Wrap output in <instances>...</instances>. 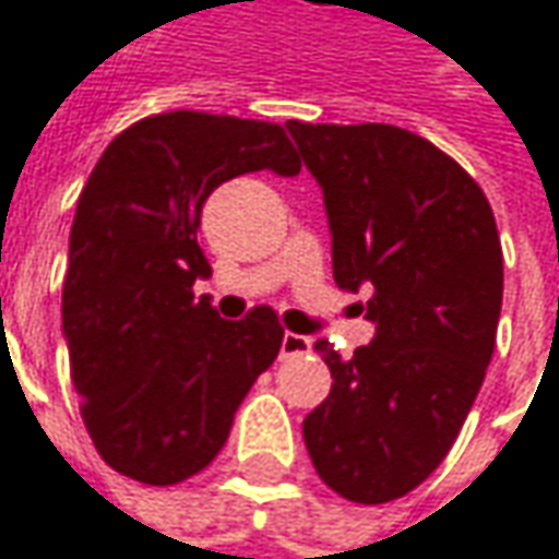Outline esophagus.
Segmentation results:
<instances>
[{"instance_id":"obj_1","label":"esophagus","mask_w":559,"mask_h":559,"mask_svg":"<svg viewBox=\"0 0 559 559\" xmlns=\"http://www.w3.org/2000/svg\"><path fill=\"white\" fill-rule=\"evenodd\" d=\"M312 350V341L306 337V334H294V331H284V337H281V356L287 359V356H300V353Z\"/></svg>"}]
</instances>
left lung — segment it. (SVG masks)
Instances as JSON below:
<instances>
[{"instance_id":"8db88e82","label":"left lung","mask_w":559,"mask_h":559,"mask_svg":"<svg viewBox=\"0 0 559 559\" xmlns=\"http://www.w3.org/2000/svg\"><path fill=\"white\" fill-rule=\"evenodd\" d=\"M322 187L341 290L372 287L376 337L331 369L304 419L312 466L353 503L409 495L441 466L495 353L503 253L481 187L394 124H284Z\"/></svg>"}]
</instances>
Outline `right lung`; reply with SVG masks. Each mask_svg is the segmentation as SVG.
<instances>
[{"label": "right lung", "instance_id": "1", "mask_svg": "<svg viewBox=\"0 0 559 559\" xmlns=\"http://www.w3.org/2000/svg\"><path fill=\"white\" fill-rule=\"evenodd\" d=\"M262 168L300 171L281 124L165 111L115 136L86 178L61 331L86 431L115 473L162 488L206 469L278 356L275 309L228 322L193 300V281L212 275L197 243L203 203Z\"/></svg>", "mask_w": 559, "mask_h": 559}]
</instances>
